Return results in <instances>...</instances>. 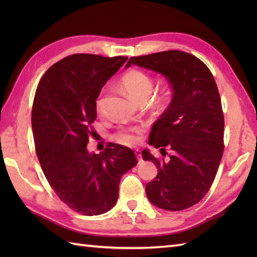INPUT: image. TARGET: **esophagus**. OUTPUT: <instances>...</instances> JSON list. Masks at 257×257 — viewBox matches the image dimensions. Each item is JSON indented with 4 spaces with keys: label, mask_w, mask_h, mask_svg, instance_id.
<instances>
[{
    "label": "esophagus",
    "mask_w": 257,
    "mask_h": 257,
    "mask_svg": "<svg viewBox=\"0 0 257 257\" xmlns=\"http://www.w3.org/2000/svg\"><path fill=\"white\" fill-rule=\"evenodd\" d=\"M135 155H136V157H137V159L139 160V162L141 161V152L139 151V150H136L135 151Z\"/></svg>",
    "instance_id": "esophagus-1"
}]
</instances>
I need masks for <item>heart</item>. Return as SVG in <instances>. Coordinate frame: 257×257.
<instances>
[{
    "mask_svg": "<svg viewBox=\"0 0 257 257\" xmlns=\"http://www.w3.org/2000/svg\"><path fill=\"white\" fill-rule=\"evenodd\" d=\"M121 86L130 99H133L136 102L144 99L147 100L151 95L152 90H154V81H152L150 76L141 72V70L136 69L130 70V72L125 73L122 76ZM162 99H165V97ZM101 102V98H98L96 102L97 108H100ZM135 133L136 132H120L117 134L116 138L120 144L125 146H133L138 140Z\"/></svg>",
    "mask_w": 257,
    "mask_h": 257,
    "instance_id": "1",
    "label": "heart"
}]
</instances>
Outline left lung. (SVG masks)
Returning a JSON list of instances; mask_svg holds the SVG:
<instances>
[{
	"instance_id": "8db88e82",
	"label": "left lung",
	"mask_w": 257,
	"mask_h": 257,
	"mask_svg": "<svg viewBox=\"0 0 257 257\" xmlns=\"http://www.w3.org/2000/svg\"><path fill=\"white\" fill-rule=\"evenodd\" d=\"M132 65L165 76L172 89L171 101L149 136L151 146L161 154L171 149L172 155L160 161L143 151V159L158 169L146 194L162 210L188 209L210 190L224 149V117L215 80L203 62L181 51L132 57L124 67Z\"/></svg>"
}]
</instances>
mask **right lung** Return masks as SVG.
Masks as SVG:
<instances>
[{
    "label": "right lung",
    "mask_w": 257,
    "mask_h": 257,
    "mask_svg": "<svg viewBox=\"0 0 257 257\" xmlns=\"http://www.w3.org/2000/svg\"><path fill=\"white\" fill-rule=\"evenodd\" d=\"M127 57L75 54L48 68L35 92L32 129L48 183L70 209L99 215L116 204L120 179L137 165L127 147L109 144L100 154L87 144L95 132L96 100Z\"/></svg>",
    "instance_id": "obj_1"
}]
</instances>
